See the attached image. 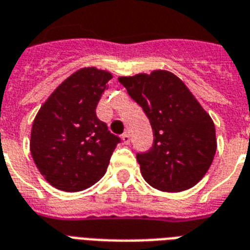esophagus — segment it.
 <instances>
[{
    "mask_svg": "<svg viewBox=\"0 0 250 250\" xmlns=\"http://www.w3.org/2000/svg\"><path fill=\"white\" fill-rule=\"evenodd\" d=\"M122 140H123V143L128 144L131 142V136L128 132H125V134L122 135Z\"/></svg>",
    "mask_w": 250,
    "mask_h": 250,
    "instance_id": "esophagus-1",
    "label": "esophagus"
}]
</instances>
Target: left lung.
I'll return each mask as SVG.
<instances>
[{"label": "left lung", "mask_w": 250, "mask_h": 250, "mask_svg": "<svg viewBox=\"0 0 250 250\" xmlns=\"http://www.w3.org/2000/svg\"><path fill=\"white\" fill-rule=\"evenodd\" d=\"M119 82L152 127L151 148L136 153L144 180L167 192L186 191L197 184L216 153L210 116L186 84L168 71L122 77Z\"/></svg>", "instance_id": "1"}]
</instances>
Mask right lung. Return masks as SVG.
Masks as SVG:
<instances>
[{
    "instance_id": "add662e5",
    "label": "right lung",
    "mask_w": 250,
    "mask_h": 250,
    "mask_svg": "<svg viewBox=\"0 0 250 250\" xmlns=\"http://www.w3.org/2000/svg\"><path fill=\"white\" fill-rule=\"evenodd\" d=\"M112 75L86 67L59 84L38 111L30 151L37 168L55 188L78 192L106 173L120 138L98 119L97 106Z\"/></svg>"
}]
</instances>
